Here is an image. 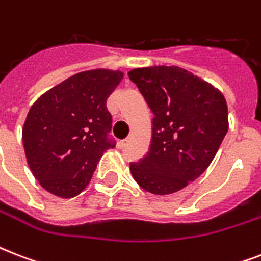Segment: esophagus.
I'll use <instances>...</instances> for the list:
<instances>
[{
    "mask_svg": "<svg viewBox=\"0 0 261 261\" xmlns=\"http://www.w3.org/2000/svg\"><path fill=\"white\" fill-rule=\"evenodd\" d=\"M131 139L130 138H126V139H123V141H120V146L122 147H126L128 146V143H130Z\"/></svg>",
    "mask_w": 261,
    "mask_h": 261,
    "instance_id": "esophagus-1",
    "label": "esophagus"
}]
</instances>
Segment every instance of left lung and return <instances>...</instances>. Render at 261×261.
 <instances>
[{"instance_id":"left-lung-1","label":"left lung","mask_w":261,"mask_h":261,"mask_svg":"<svg viewBox=\"0 0 261 261\" xmlns=\"http://www.w3.org/2000/svg\"><path fill=\"white\" fill-rule=\"evenodd\" d=\"M153 112L146 157L130 164L134 180L154 195L177 192L206 171L229 128L227 104L211 84L178 66L128 71Z\"/></svg>"}]
</instances>
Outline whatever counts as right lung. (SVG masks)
I'll return each instance as SVG.
<instances>
[{
    "mask_svg": "<svg viewBox=\"0 0 261 261\" xmlns=\"http://www.w3.org/2000/svg\"><path fill=\"white\" fill-rule=\"evenodd\" d=\"M119 70L81 71L34 102L22 127L27 163L40 186L59 198L85 190L102 153L112 116L107 98L122 81Z\"/></svg>",
    "mask_w": 261,
    "mask_h": 261,
    "instance_id": "right-lung-1",
    "label": "right lung"
}]
</instances>
